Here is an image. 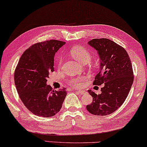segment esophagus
I'll return each mask as SVG.
<instances>
[{
  "instance_id": "1",
  "label": "esophagus",
  "mask_w": 147,
  "mask_h": 147,
  "mask_svg": "<svg viewBox=\"0 0 147 147\" xmlns=\"http://www.w3.org/2000/svg\"><path fill=\"white\" fill-rule=\"evenodd\" d=\"M76 92H78V94H84L85 93V92L84 90H76Z\"/></svg>"
}]
</instances>
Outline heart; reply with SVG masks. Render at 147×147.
<instances>
[{
  "instance_id": "b5f03b06",
  "label": "heart",
  "mask_w": 147,
  "mask_h": 147,
  "mask_svg": "<svg viewBox=\"0 0 147 147\" xmlns=\"http://www.w3.org/2000/svg\"><path fill=\"white\" fill-rule=\"evenodd\" d=\"M69 54L73 58L78 61L86 64L88 63L91 59V54L90 51L87 50L84 47L81 46H76L72 47L69 51ZM63 63V59L60 57L58 59V65L61 66ZM87 80V77L84 76H77V77L71 78L68 82V84L74 88H80L83 84V82Z\"/></svg>"
}]
</instances>
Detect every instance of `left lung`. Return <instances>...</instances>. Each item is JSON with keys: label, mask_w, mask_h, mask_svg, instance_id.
I'll return each instance as SVG.
<instances>
[{"label": "left lung", "mask_w": 147, "mask_h": 147, "mask_svg": "<svg viewBox=\"0 0 147 147\" xmlns=\"http://www.w3.org/2000/svg\"><path fill=\"white\" fill-rule=\"evenodd\" d=\"M88 44L100 59V71L93 84L102 87L100 94L88 90L93 100L86 109L93 115H109L121 106L130 90L134 81L132 63L125 49L111 40L92 39Z\"/></svg>", "instance_id": "8db88e82"}]
</instances>
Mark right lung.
Returning <instances> with one entry per match:
<instances>
[{
  "label": "right lung",
  "mask_w": 147,
  "mask_h": 147,
  "mask_svg": "<svg viewBox=\"0 0 147 147\" xmlns=\"http://www.w3.org/2000/svg\"><path fill=\"white\" fill-rule=\"evenodd\" d=\"M65 42L50 40L32 45L25 51L15 70V84L20 98L34 115L49 117L60 111L67 95L65 88L54 90L47 85L54 71V57Z\"/></svg>",
  "instance_id": "add662e5"
}]
</instances>
